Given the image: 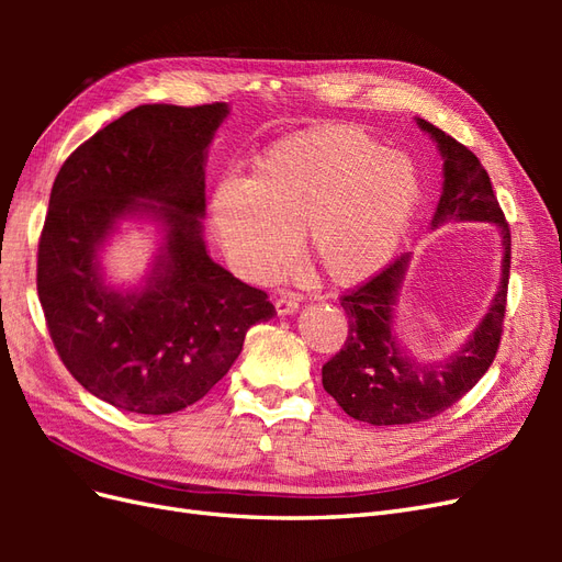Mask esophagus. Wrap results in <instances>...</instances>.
<instances>
[{
  "mask_svg": "<svg viewBox=\"0 0 562 562\" xmlns=\"http://www.w3.org/2000/svg\"><path fill=\"white\" fill-rule=\"evenodd\" d=\"M274 307H277L279 316H291V314H295L300 310V297L293 295V293L281 295V297H277Z\"/></svg>",
  "mask_w": 562,
  "mask_h": 562,
  "instance_id": "34e87169",
  "label": "esophagus"
}]
</instances>
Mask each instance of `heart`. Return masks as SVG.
<instances>
[{
    "mask_svg": "<svg viewBox=\"0 0 562 562\" xmlns=\"http://www.w3.org/2000/svg\"><path fill=\"white\" fill-rule=\"evenodd\" d=\"M422 199L417 166L368 133L326 124L271 143L252 176H227L211 225L232 265L252 281L304 260L335 285L361 283L394 258Z\"/></svg>",
    "mask_w": 562,
    "mask_h": 562,
    "instance_id": "b5f03b06",
    "label": "heart"
}]
</instances>
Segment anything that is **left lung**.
Returning <instances> with one entry per match:
<instances>
[{
	"instance_id": "left-lung-1",
	"label": "left lung",
	"mask_w": 562,
	"mask_h": 562,
	"mask_svg": "<svg viewBox=\"0 0 562 562\" xmlns=\"http://www.w3.org/2000/svg\"><path fill=\"white\" fill-rule=\"evenodd\" d=\"M415 122L436 143L443 159V192L431 217V229L448 223L495 225L502 246V277L479 326L443 361H419L398 342L396 307L411 269V252L389 265L359 291L342 297L349 316V337L345 349L323 366V389L349 417L372 427L431 419L462 398L495 361L506 312L512 232L485 168L471 149L427 119L415 116Z\"/></svg>"
}]
</instances>
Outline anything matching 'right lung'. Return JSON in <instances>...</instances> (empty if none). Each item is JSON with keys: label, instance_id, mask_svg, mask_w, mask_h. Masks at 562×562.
Listing matches in <instances>:
<instances>
[{"label": "right lung", "instance_id": "obj_1", "mask_svg": "<svg viewBox=\"0 0 562 562\" xmlns=\"http://www.w3.org/2000/svg\"><path fill=\"white\" fill-rule=\"evenodd\" d=\"M227 116V103L135 108L77 147L50 190L37 258L50 339L89 394L126 413L196 403L274 316L203 239L209 147ZM128 222L149 224L158 250L138 284L116 286L104 250Z\"/></svg>", "mask_w": 562, "mask_h": 562}]
</instances>
